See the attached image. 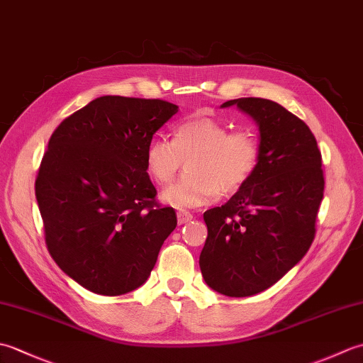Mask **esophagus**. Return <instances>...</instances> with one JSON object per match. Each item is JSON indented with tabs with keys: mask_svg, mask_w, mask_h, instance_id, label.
I'll return each instance as SVG.
<instances>
[{
	"mask_svg": "<svg viewBox=\"0 0 363 363\" xmlns=\"http://www.w3.org/2000/svg\"><path fill=\"white\" fill-rule=\"evenodd\" d=\"M176 217H177V225H186V223L191 221V218H194V215L186 212V211H179V212L176 213Z\"/></svg>",
	"mask_w": 363,
	"mask_h": 363,
	"instance_id": "34e87169",
	"label": "esophagus"
}]
</instances>
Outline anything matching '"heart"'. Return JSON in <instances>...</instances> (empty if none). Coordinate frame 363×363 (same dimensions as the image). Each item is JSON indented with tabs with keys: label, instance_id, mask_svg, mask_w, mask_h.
<instances>
[{
	"label": "heart",
	"instance_id": "b5f03b06",
	"mask_svg": "<svg viewBox=\"0 0 363 363\" xmlns=\"http://www.w3.org/2000/svg\"><path fill=\"white\" fill-rule=\"evenodd\" d=\"M260 146L250 130H230L225 121L191 117L176 128L174 138L150 142L145 164L160 186L172 182L189 160L187 174L164 190L160 199L176 209H196L245 187L259 165Z\"/></svg>",
	"mask_w": 363,
	"mask_h": 363
}]
</instances>
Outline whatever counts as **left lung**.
Listing matches in <instances>:
<instances>
[{"mask_svg": "<svg viewBox=\"0 0 363 363\" xmlns=\"http://www.w3.org/2000/svg\"><path fill=\"white\" fill-rule=\"evenodd\" d=\"M230 106L257 125L260 159L245 187L204 212L199 268L212 290L243 298L272 287L309 251L325 177L317 140L296 115L264 98L221 104Z\"/></svg>", "mask_w": 363, "mask_h": 363, "instance_id": "8db88e82", "label": "left lung"}]
</instances>
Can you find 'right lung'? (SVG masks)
I'll list each match as a JSON object with an SVG mask.
<instances>
[{
	"label": "right lung",
	"instance_id": "1",
	"mask_svg": "<svg viewBox=\"0 0 363 363\" xmlns=\"http://www.w3.org/2000/svg\"><path fill=\"white\" fill-rule=\"evenodd\" d=\"M162 99L99 96L54 130L35 179L48 251L73 281L118 296L146 282L177 221L154 203L145 154L177 112Z\"/></svg>",
	"mask_w": 363,
	"mask_h": 363
}]
</instances>
